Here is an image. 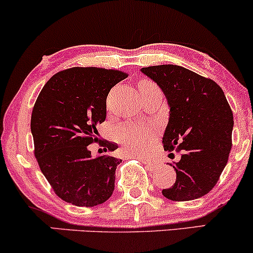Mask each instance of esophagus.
Segmentation results:
<instances>
[{
  "mask_svg": "<svg viewBox=\"0 0 253 253\" xmlns=\"http://www.w3.org/2000/svg\"><path fill=\"white\" fill-rule=\"evenodd\" d=\"M143 161L145 162V163H146V164H150V165H152V167H153V165H155V162H153L152 161V159H146V158H143Z\"/></svg>",
  "mask_w": 253,
  "mask_h": 253,
  "instance_id": "obj_1",
  "label": "esophagus"
}]
</instances>
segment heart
Segmentation results:
<instances>
[{
	"label": "heart",
	"instance_id": "obj_1",
	"mask_svg": "<svg viewBox=\"0 0 253 253\" xmlns=\"http://www.w3.org/2000/svg\"><path fill=\"white\" fill-rule=\"evenodd\" d=\"M143 83L152 84L147 81ZM120 139L128 150L134 153H143L147 149L150 129L143 126H129L120 130Z\"/></svg>",
	"mask_w": 253,
	"mask_h": 253
}]
</instances>
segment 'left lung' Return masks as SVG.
Wrapping results in <instances>:
<instances>
[{"mask_svg":"<svg viewBox=\"0 0 253 253\" xmlns=\"http://www.w3.org/2000/svg\"><path fill=\"white\" fill-rule=\"evenodd\" d=\"M141 72L163 90L170 107L164 150L183 152L170 164L175 184L162 194L172 201L199 199L213 189L227 164L234 124L231 107L214 81L183 66L156 65Z\"/></svg>","mask_w":253,"mask_h":253,"instance_id":"left-lung-1","label":"left lung"}]
</instances>
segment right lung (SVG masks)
<instances>
[{
    "label": "right lung",
    "mask_w": 253,
    "mask_h": 253,
    "mask_svg": "<svg viewBox=\"0 0 253 253\" xmlns=\"http://www.w3.org/2000/svg\"><path fill=\"white\" fill-rule=\"evenodd\" d=\"M127 74L102 68H71L46 82L31 118L34 156L40 170L60 199L78 207L106 202L114 191L121 159L91 157L89 145L98 141V124L106 120L110 89ZM106 151L117 144L100 141Z\"/></svg>",
    "instance_id": "right-lung-1"
}]
</instances>
